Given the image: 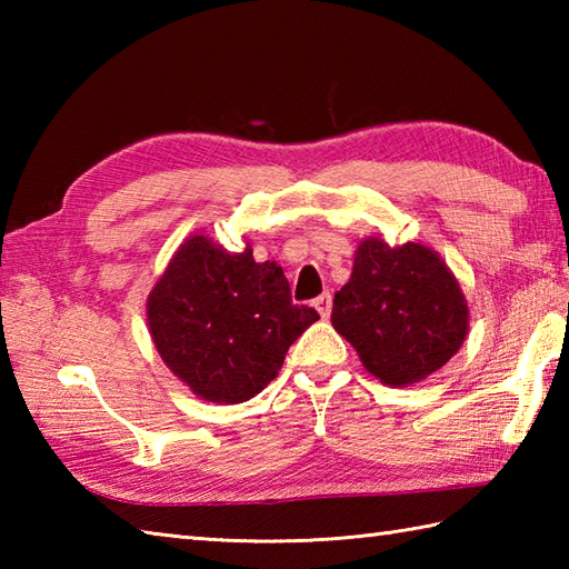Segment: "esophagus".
Segmentation results:
<instances>
[{"mask_svg":"<svg viewBox=\"0 0 569 569\" xmlns=\"http://www.w3.org/2000/svg\"><path fill=\"white\" fill-rule=\"evenodd\" d=\"M312 306L318 308V312L322 318H330V312H332V296L330 293H322V296H318L316 300H312Z\"/></svg>","mask_w":569,"mask_h":569,"instance_id":"1","label":"esophagus"}]
</instances>
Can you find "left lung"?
<instances>
[{
    "mask_svg": "<svg viewBox=\"0 0 569 569\" xmlns=\"http://www.w3.org/2000/svg\"><path fill=\"white\" fill-rule=\"evenodd\" d=\"M467 300L432 249L389 247L369 237L349 283L335 293L332 325L369 373L391 386L416 383L450 361L467 337Z\"/></svg>",
    "mask_w": 569,
    "mask_h": 569,
    "instance_id": "1",
    "label": "left lung"
}]
</instances>
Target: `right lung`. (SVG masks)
Here are the masks:
<instances>
[{
  "mask_svg": "<svg viewBox=\"0 0 569 569\" xmlns=\"http://www.w3.org/2000/svg\"><path fill=\"white\" fill-rule=\"evenodd\" d=\"M320 320L296 306L283 269L257 263L196 234L180 244L149 296V328L159 355L204 401L241 403L263 391L288 347Z\"/></svg>",
  "mask_w": 569,
  "mask_h": 569,
  "instance_id": "1",
  "label": "right lung"
}]
</instances>
